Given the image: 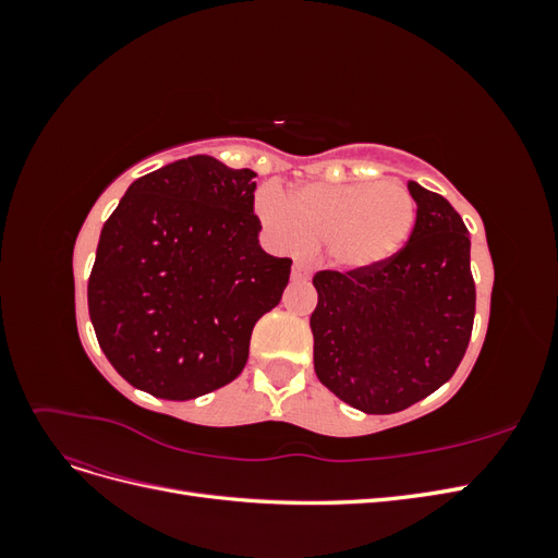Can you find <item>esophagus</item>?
Returning <instances> with one entry per match:
<instances>
[{"label":"esophagus","instance_id":"1","mask_svg":"<svg viewBox=\"0 0 558 558\" xmlns=\"http://www.w3.org/2000/svg\"><path fill=\"white\" fill-rule=\"evenodd\" d=\"M291 275H293V279H295V281H307V279L312 277V269H310L305 263H295Z\"/></svg>","mask_w":558,"mask_h":558}]
</instances>
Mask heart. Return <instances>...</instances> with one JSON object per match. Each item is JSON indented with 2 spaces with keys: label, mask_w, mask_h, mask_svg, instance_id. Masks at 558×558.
<instances>
[{
  "label": "heart",
  "mask_w": 558,
  "mask_h": 558,
  "mask_svg": "<svg viewBox=\"0 0 558 558\" xmlns=\"http://www.w3.org/2000/svg\"><path fill=\"white\" fill-rule=\"evenodd\" d=\"M256 214L279 251L305 253L320 244L335 267L369 269L410 240L416 202L398 181L307 183L289 195L265 185Z\"/></svg>",
  "instance_id": "heart-1"
}]
</instances>
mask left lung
<instances>
[{
  "label": "left lung",
  "mask_w": 558,
  "mask_h": 558,
  "mask_svg": "<svg viewBox=\"0 0 558 558\" xmlns=\"http://www.w3.org/2000/svg\"><path fill=\"white\" fill-rule=\"evenodd\" d=\"M408 244L369 269H320L310 326L314 369L365 414H393L451 379L475 320L470 234L449 202L410 181Z\"/></svg>",
  "instance_id": "8db88e82"
}]
</instances>
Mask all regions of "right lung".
Instances as JSON below:
<instances>
[{
  "label": "right lung",
  "mask_w": 558,
  "mask_h": 558,
  "mask_svg": "<svg viewBox=\"0 0 558 558\" xmlns=\"http://www.w3.org/2000/svg\"><path fill=\"white\" fill-rule=\"evenodd\" d=\"M253 177L211 156L177 160L134 181L105 223L88 312L140 391L191 400L230 384L256 320L279 305L293 260L258 244Z\"/></svg>",
  "instance_id": "right-lung-1"
}]
</instances>
